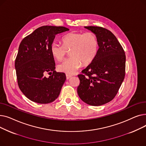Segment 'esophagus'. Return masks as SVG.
I'll use <instances>...</instances> for the list:
<instances>
[{
	"label": "esophagus",
	"mask_w": 146,
	"mask_h": 146,
	"mask_svg": "<svg viewBox=\"0 0 146 146\" xmlns=\"http://www.w3.org/2000/svg\"><path fill=\"white\" fill-rule=\"evenodd\" d=\"M66 79H67V80L70 79V78L72 77V76L71 74H66Z\"/></svg>",
	"instance_id": "esophagus-1"
}]
</instances>
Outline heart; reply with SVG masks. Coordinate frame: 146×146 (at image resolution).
Segmentation results:
<instances>
[{"label":"heart","instance_id":"obj_1","mask_svg":"<svg viewBox=\"0 0 146 146\" xmlns=\"http://www.w3.org/2000/svg\"><path fill=\"white\" fill-rule=\"evenodd\" d=\"M63 45L53 42L50 47L52 57L58 61L62 60L69 51L70 57L57 66L60 72L72 74L83 66L89 65L94 61L99 50V41L92 32H72L61 38Z\"/></svg>","mask_w":146,"mask_h":146}]
</instances>
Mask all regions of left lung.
<instances>
[{
    "mask_svg": "<svg viewBox=\"0 0 146 146\" xmlns=\"http://www.w3.org/2000/svg\"><path fill=\"white\" fill-rule=\"evenodd\" d=\"M95 33L99 50L92 63L79 74L78 94L86 104L100 106L116 96L125 74V54L117 38L100 27H85Z\"/></svg>",
    "mask_w": 146,
    "mask_h": 146,
    "instance_id": "obj_1",
    "label": "left lung"
}]
</instances>
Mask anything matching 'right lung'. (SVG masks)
<instances>
[{"mask_svg":"<svg viewBox=\"0 0 146 146\" xmlns=\"http://www.w3.org/2000/svg\"><path fill=\"white\" fill-rule=\"evenodd\" d=\"M68 30L64 27L42 26L22 40L15 67L19 88L29 100L45 104L59 96L66 77L65 73L55 71L50 47L57 34ZM47 73L50 74L48 78Z\"/></svg>","mask_w":146,"mask_h":146,"instance_id":"add662e5","label":"right lung"}]
</instances>
